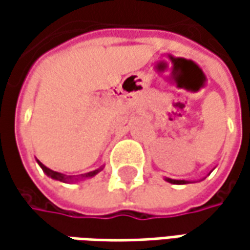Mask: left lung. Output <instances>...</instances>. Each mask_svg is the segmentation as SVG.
<instances>
[{"instance_id":"1","label":"left lung","mask_w":250,"mask_h":250,"mask_svg":"<svg viewBox=\"0 0 250 250\" xmlns=\"http://www.w3.org/2000/svg\"><path fill=\"white\" fill-rule=\"evenodd\" d=\"M166 181L171 182V184H175V185H184V184H187V181H184V179H171V178H166Z\"/></svg>"}]
</instances>
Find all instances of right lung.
I'll return each mask as SVG.
<instances>
[{
	"label": "right lung",
	"mask_w": 250,
	"mask_h": 250,
	"mask_svg": "<svg viewBox=\"0 0 250 250\" xmlns=\"http://www.w3.org/2000/svg\"><path fill=\"white\" fill-rule=\"evenodd\" d=\"M37 163H39V166L42 167V169H43L44 172L48 175L50 178H53V179H57V181H61V182H72L73 179L75 181H78L79 178H91L94 177L96 174H99L103 168H99V169H94V171H90V172H87V174H82V175H78V177H75V175H63V174H61V172H57V171H53L51 168L45 167L43 163H40L39 160H37Z\"/></svg>",
	"instance_id": "1"
}]
</instances>
